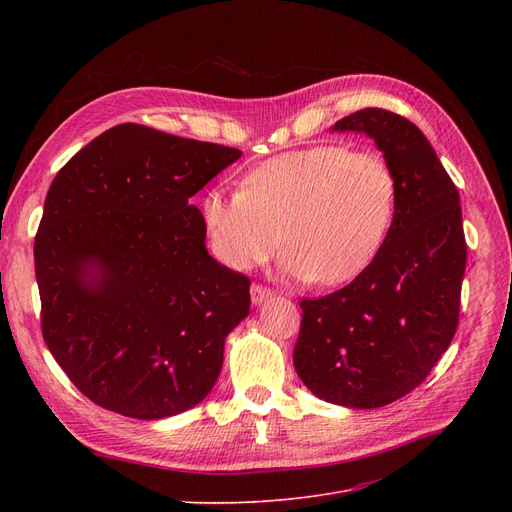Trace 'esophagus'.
I'll return each instance as SVG.
<instances>
[{
    "instance_id": "esophagus-1",
    "label": "esophagus",
    "mask_w": 512,
    "mask_h": 512,
    "mask_svg": "<svg viewBox=\"0 0 512 512\" xmlns=\"http://www.w3.org/2000/svg\"><path fill=\"white\" fill-rule=\"evenodd\" d=\"M272 294H274V290H270L267 286H261V284H253L251 286V301H253V305H259V303H263L267 299H272Z\"/></svg>"
}]
</instances>
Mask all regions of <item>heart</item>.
Masks as SVG:
<instances>
[{
  "label": "heart",
  "instance_id": "obj_1",
  "mask_svg": "<svg viewBox=\"0 0 512 512\" xmlns=\"http://www.w3.org/2000/svg\"><path fill=\"white\" fill-rule=\"evenodd\" d=\"M394 203L396 180L382 155L315 145L263 161L242 191L211 188L203 220L230 267L265 261L282 236L280 270L332 286L359 276L380 251Z\"/></svg>",
  "mask_w": 512,
  "mask_h": 512
}]
</instances>
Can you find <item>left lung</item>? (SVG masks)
I'll return each instance as SVG.
<instances>
[{"mask_svg": "<svg viewBox=\"0 0 512 512\" xmlns=\"http://www.w3.org/2000/svg\"><path fill=\"white\" fill-rule=\"evenodd\" d=\"M365 132L396 180L380 251L344 288L303 299L294 369L319 398L351 409L390 405L415 390L459 326L467 242L461 199L423 132L365 107L334 124Z\"/></svg>", "mask_w": 512, "mask_h": 512, "instance_id": "1", "label": "left lung"}]
</instances>
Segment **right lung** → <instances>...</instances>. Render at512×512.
I'll return each mask as SVG.
<instances>
[{
	"label": "right lung",
	"mask_w": 512,
	"mask_h": 512,
	"mask_svg": "<svg viewBox=\"0 0 512 512\" xmlns=\"http://www.w3.org/2000/svg\"><path fill=\"white\" fill-rule=\"evenodd\" d=\"M240 155L128 122L53 178L35 236L41 332L95 405L172 417L218 380L251 280L207 253L191 197Z\"/></svg>",
	"instance_id": "add662e5"
}]
</instances>
